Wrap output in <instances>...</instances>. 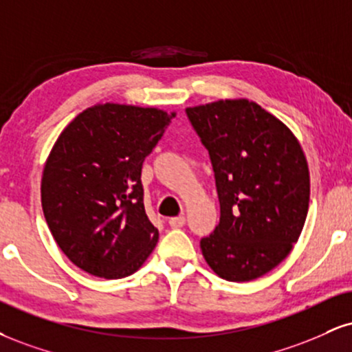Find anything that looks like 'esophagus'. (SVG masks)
<instances>
[{
    "instance_id": "1",
    "label": "esophagus",
    "mask_w": 352,
    "mask_h": 352,
    "mask_svg": "<svg viewBox=\"0 0 352 352\" xmlns=\"http://www.w3.org/2000/svg\"><path fill=\"white\" fill-rule=\"evenodd\" d=\"M168 224H170V228H182L185 224V217H175V218H170L168 219Z\"/></svg>"
}]
</instances>
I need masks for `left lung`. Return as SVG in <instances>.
<instances>
[{
    "label": "left lung",
    "mask_w": 352,
    "mask_h": 352,
    "mask_svg": "<svg viewBox=\"0 0 352 352\" xmlns=\"http://www.w3.org/2000/svg\"><path fill=\"white\" fill-rule=\"evenodd\" d=\"M210 152L219 224L200 243L211 270L249 282L277 267L297 243L310 205L302 146L280 120L248 98L187 108Z\"/></svg>",
    "instance_id": "1"
}]
</instances>
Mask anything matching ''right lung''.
<instances>
[{
	"label": "right lung",
	"instance_id": "add662e5",
	"mask_svg": "<svg viewBox=\"0 0 352 352\" xmlns=\"http://www.w3.org/2000/svg\"><path fill=\"white\" fill-rule=\"evenodd\" d=\"M175 111L96 103L67 124L41 182V201L55 243L85 272L134 274L154 251L159 231L142 201V162Z\"/></svg>",
	"mask_w": 352,
	"mask_h": 352
}]
</instances>
